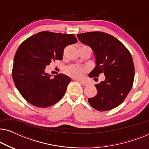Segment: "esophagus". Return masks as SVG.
Here are the masks:
<instances>
[{
    "label": "esophagus",
    "instance_id": "34e87169",
    "mask_svg": "<svg viewBox=\"0 0 149 149\" xmlns=\"http://www.w3.org/2000/svg\"><path fill=\"white\" fill-rule=\"evenodd\" d=\"M80 83L83 85V86H87V85H89L88 83L85 82V81H80Z\"/></svg>",
    "mask_w": 149,
    "mask_h": 149
}]
</instances>
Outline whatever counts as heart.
Masks as SVG:
<instances>
[{"label":"heart","mask_w":149,"mask_h":149,"mask_svg":"<svg viewBox=\"0 0 149 149\" xmlns=\"http://www.w3.org/2000/svg\"><path fill=\"white\" fill-rule=\"evenodd\" d=\"M83 47H87V46H83ZM87 68H84V67L79 66L77 64H72L70 66H67L65 68V73L69 77H72V78L75 79H79L81 78L83 75H84L85 72H87Z\"/></svg>","instance_id":"heart-1"}]
</instances>
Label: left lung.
I'll return each mask as SVG.
<instances>
[{
  "label": "left lung",
  "instance_id": "left-lung-1",
  "mask_svg": "<svg viewBox=\"0 0 149 149\" xmlns=\"http://www.w3.org/2000/svg\"><path fill=\"white\" fill-rule=\"evenodd\" d=\"M77 37L90 47L95 55L96 66L89 76L105 75L104 81L95 85L97 93L88 99L89 104L99 111L115 109L125 100L133 85L134 65L131 54L121 41L105 32H89Z\"/></svg>",
  "mask_w": 149,
  "mask_h": 149
}]
</instances>
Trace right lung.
<instances>
[{"label":"right lung","mask_w":149,"mask_h":149,"mask_svg":"<svg viewBox=\"0 0 149 149\" xmlns=\"http://www.w3.org/2000/svg\"><path fill=\"white\" fill-rule=\"evenodd\" d=\"M77 42L72 34L43 31L20 45L14 57L12 77L26 101L35 107L46 108L62 99L70 78L63 74L52 78L45 69L52 62L62 60L64 48Z\"/></svg>","instance_id":"right-lung-1"}]
</instances>
